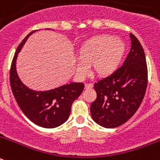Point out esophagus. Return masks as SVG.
<instances>
[{"mask_svg":"<svg viewBox=\"0 0 160 160\" xmlns=\"http://www.w3.org/2000/svg\"><path fill=\"white\" fill-rule=\"evenodd\" d=\"M93 87L92 83H86L85 85V89H90Z\"/></svg>","mask_w":160,"mask_h":160,"instance_id":"obj_1","label":"esophagus"}]
</instances>
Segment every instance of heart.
<instances>
[{
  "label": "heart",
  "instance_id": "obj_1",
  "mask_svg": "<svg viewBox=\"0 0 160 160\" xmlns=\"http://www.w3.org/2000/svg\"><path fill=\"white\" fill-rule=\"evenodd\" d=\"M125 51V44L120 38L101 36L93 38L80 49L75 67L79 76L87 75L93 64L94 71L106 75L114 71Z\"/></svg>",
  "mask_w": 160,
  "mask_h": 160
}]
</instances>
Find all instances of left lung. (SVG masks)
I'll return each instance as SVG.
<instances>
[{
	"mask_svg": "<svg viewBox=\"0 0 160 160\" xmlns=\"http://www.w3.org/2000/svg\"><path fill=\"white\" fill-rule=\"evenodd\" d=\"M130 38L131 48L123 64L94 83L97 98L90 105V113L103 128H117L128 121L146 92L148 67L143 48L135 35L131 33Z\"/></svg>",
	"mask_w": 160,
	"mask_h": 160,
	"instance_id": "left-lung-1",
	"label": "left lung"
}]
</instances>
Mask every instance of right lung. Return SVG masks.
<instances>
[{"label": "right lung", "instance_id": "obj_1", "mask_svg": "<svg viewBox=\"0 0 160 160\" xmlns=\"http://www.w3.org/2000/svg\"><path fill=\"white\" fill-rule=\"evenodd\" d=\"M29 32L18 46L10 69V85L12 94L22 112L36 125L44 128H54L64 123L70 116L72 103L84 89L81 82H71L46 91H37L23 84L18 75L16 62L29 37Z\"/></svg>", "mask_w": 160, "mask_h": 160}]
</instances>
